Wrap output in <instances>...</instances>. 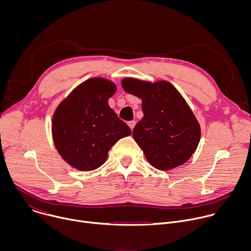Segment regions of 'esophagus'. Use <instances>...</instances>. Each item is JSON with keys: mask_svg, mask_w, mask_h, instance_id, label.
Segmentation results:
<instances>
[{"mask_svg": "<svg viewBox=\"0 0 251 251\" xmlns=\"http://www.w3.org/2000/svg\"><path fill=\"white\" fill-rule=\"evenodd\" d=\"M128 125H129L130 129L133 130L134 127H135V125H136V121H130V122H128Z\"/></svg>", "mask_w": 251, "mask_h": 251, "instance_id": "34e87169", "label": "esophagus"}]
</instances>
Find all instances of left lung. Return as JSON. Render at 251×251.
<instances>
[{"label": "left lung", "instance_id": "obj_1", "mask_svg": "<svg viewBox=\"0 0 251 251\" xmlns=\"http://www.w3.org/2000/svg\"><path fill=\"white\" fill-rule=\"evenodd\" d=\"M122 87L142 100L144 116L135 126L133 138L147 161L161 171L189 161L200 143L201 127L182 94L166 80L152 83L126 77Z\"/></svg>", "mask_w": 251, "mask_h": 251}]
</instances>
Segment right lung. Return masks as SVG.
I'll list each match as a JSON object with an SVG mask.
<instances>
[{
	"instance_id": "1",
	"label": "right lung",
	"mask_w": 251,
	"mask_h": 251,
	"mask_svg": "<svg viewBox=\"0 0 251 251\" xmlns=\"http://www.w3.org/2000/svg\"><path fill=\"white\" fill-rule=\"evenodd\" d=\"M116 85L102 77L85 80L56 107L51 133L61 158L79 171L102 166L115 143L131 134L129 126L111 109L108 99Z\"/></svg>"
}]
</instances>
